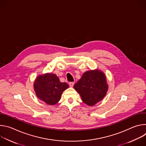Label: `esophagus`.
<instances>
[{
	"instance_id": "esophagus-1",
	"label": "esophagus",
	"mask_w": 146,
	"mask_h": 146,
	"mask_svg": "<svg viewBox=\"0 0 146 146\" xmlns=\"http://www.w3.org/2000/svg\"><path fill=\"white\" fill-rule=\"evenodd\" d=\"M74 82H69V86H70V87H73V86H74Z\"/></svg>"
}]
</instances>
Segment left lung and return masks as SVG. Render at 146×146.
I'll use <instances>...</instances> for the list:
<instances>
[{
	"instance_id": "1",
	"label": "left lung",
	"mask_w": 146,
	"mask_h": 146,
	"mask_svg": "<svg viewBox=\"0 0 146 146\" xmlns=\"http://www.w3.org/2000/svg\"><path fill=\"white\" fill-rule=\"evenodd\" d=\"M74 88L80 94L82 102L93 106L106 96L109 86L105 74L96 69L87 71L74 84Z\"/></svg>"
}]
</instances>
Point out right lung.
<instances>
[{
    "label": "right lung",
    "mask_w": 146,
    "mask_h": 146,
    "mask_svg": "<svg viewBox=\"0 0 146 146\" xmlns=\"http://www.w3.org/2000/svg\"><path fill=\"white\" fill-rule=\"evenodd\" d=\"M68 88L67 83L60 82L57 76L51 73L38 75L33 84L37 98L51 106L56 105L62 93Z\"/></svg>",
    "instance_id": "right-lung-1"
}]
</instances>
